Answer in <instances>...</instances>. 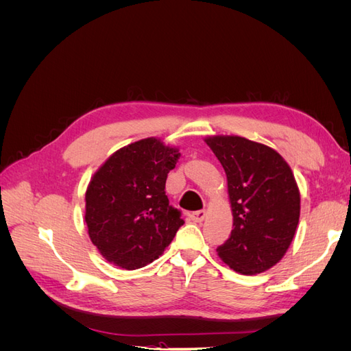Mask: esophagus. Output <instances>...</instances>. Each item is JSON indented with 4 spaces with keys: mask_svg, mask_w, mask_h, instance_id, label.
Returning a JSON list of instances; mask_svg holds the SVG:
<instances>
[{
    "mask_svg": "<svg viewBox=\"0 0 351 351\" xmlns=\"http://www.w3.org/2000/svg\"><path fill=\"white\" fill-rule=\"evenodd\" d=\"M208 215V212L205 209H200V210H196V212H192L190 214V219L195 221V222H202Z\"/></svg>",
    "mask_w": 351,
    "mask_h": 351,
    "instance_id": "obj_1",
    "label": "esophagus"
}]
</instances>
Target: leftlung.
I'll return each instance as SVG.
<instances>
[{
  "label": "left lung",
  "mask_w": 351,
  "mask_h": 351,
  "mask_svg": "<svg viewBox=\"0 0 351 351\" xmlns=\"http://www.w3.org/2000/svg\"><path fill=\"white\" fill-rule=\"evenodd\" d=\"M206 145L227 174L232 210L230 239L217 249L243 275L268 271L290 247L300 217V192L284 158L240 136H209Z\"/></svg>",
  "instance_id": "8db88e82"
}]
</instances>
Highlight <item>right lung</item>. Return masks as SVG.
I'll return each mask as SVG.
<instances>
[{"label":"right lung","mask_w":351,"mask_h":351,"mask_svg":"<svg viewBox=\"0 0 351 351\" xmlns=\"http://www.w3.org/2000/svg\"><path fill=\"white\" fill-rule=\"evenodd\" d=\"M178 158L177 147L147 137L114 152L93 174L84 221L92 243L115 267L132 271L149 265L184 224L165 195L167 176Z\"/></svg>","instance_id":"right-lung-1"}]
</instances>
